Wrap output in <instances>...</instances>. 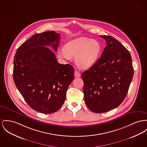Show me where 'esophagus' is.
I'll return each instance as SVG.
<instances>
[{
	"label": "esophagus",
	"instance_id": "obj_1",
	"mask_svg": "<svg viewBox=\"0 0 147 147\" xmlns=\"http://www.w3.org/2000/svg\"><path fill=\"white\" fill-rule=\"evenodd\" d=\"M80 76V74L78 71L75 70V78H79Z\"/></svg>",
	"mask_w": 147,
	"mask_h": 147
}]
</instances>
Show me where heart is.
<instances>
[{"label":"heart","mask_w":147,"mask_h":147,"mask_svg":"<svg viewBox=\"0 0 147 147\" xmlns=\"http://www.w3.org/2000/svg\"><path fill=\"white\" fill-rule=\"evenodd\" d=\"M101 47L97 40L81 37L67 43L64 49L59 52L64 59L76 57V62L82 68L91 67L98 60Z\"/></svg>","instance_id":"heart-1"}]
</instances>
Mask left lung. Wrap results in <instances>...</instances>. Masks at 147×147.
Instances as JSON below:
<instances>
[{
	"instance_id": "8db88e82",
	"label": "left lung",
	"mask_w": 147,
	"mask_h": 147,
	"mask_svg": "<svg viewBox=\"0 0 147 147\" xmlns=\"http://www.w3.org/2000/svg\"><path fill=\"white\" fill-rule=\"evenodd\" d=\"M100 37L106 40L107 46L98 61L81 75L85 104L96 113L107 112L121 104L134 74L129 51L113 37Z\"/></svg>"
}]
</instances>
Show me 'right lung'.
<instances>
[{
	"label": "right lung",
	"instance_id": "right-lung-1",
	"mask_svg": "<svg viewBox=\"0 0 147 147\" xmlns=\"http://www.w3.org/2000/svg\"><path fill=\"white\" fill-rule=\"evenodd\" d=\"M59 34L45 32L32 36L17 50L14 58L13 79L16 86L30 107L43 114L59 110L74 78V68L59 63L57 51Z\"/></svg>",
	"mask_w": 147,
	"mask_h": 147
}]
</instances>
